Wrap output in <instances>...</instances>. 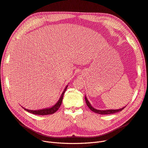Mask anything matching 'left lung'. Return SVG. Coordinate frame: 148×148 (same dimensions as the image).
<instances>
[{"label": "left lung", "instance_id": "obj_1", "mask_svg": "<svg viewBox=\"0 0 148 148\" xmlns=\"http://www.w3.org/2000/svg\"><path fill=\"white\" fill-rule=\"evenodd\" d=\"M85 101H86V103L87 105V106H88V108L91 110L92 111L95 112V113H97L99 114H114V113H116L118 112H120L121 111H122L123 110V109L125 108L123 107L121 109H119V110H96L94 108H93L91 105L90 104V103L89 102V101L88 100L86 97L85 96Z\"/></svg>", "mask_w": 148, "mask_h": 148}]
</instances>
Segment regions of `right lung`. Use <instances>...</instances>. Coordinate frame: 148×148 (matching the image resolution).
Returning <instances> with one entry per match:
<instances>
[{
  "mask_svg": "<svg viewBox=\"0 0 148 148\" xmlns=\"http://www.w3.org/2000/svg\"><path fill=\"white\" fill-rule=\"evenodd\" d=\"M67 88H68V85L66 86L65 89H64L63 92H62L59 100H58V101L57 102V103L55 105H54L53 106L51 107V108H46V109H43V110H27V109H25V108H24V110L25 111H28V112H30V113L33 114H36V115H49V114H54V112H56L57 110H58L59 109V108L60 107V105H61L62 102V100H63L64 93L65 92Z\"/></svg>",
  "mask_w": 148,
  "mask_h": 148,
  "instance_id": "obj_1",
  "label": "right lung"
}]
</instances>
